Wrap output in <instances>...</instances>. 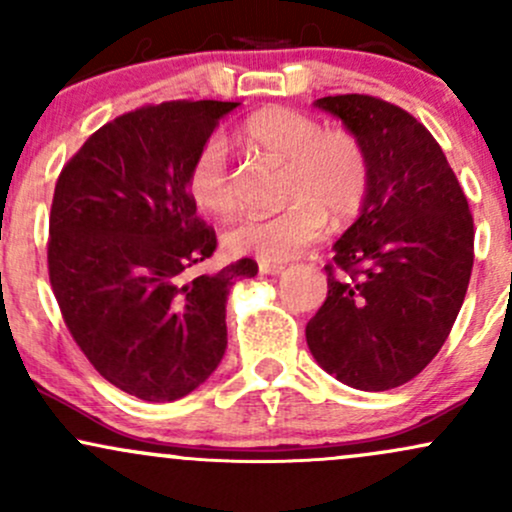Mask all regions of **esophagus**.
<instances>
[{"label":"esophagus","mask_w":512,"mask_h":512,"mask_svg":"<svg viewBox=\"0 0 512 512\" xmlns=\"http://www.w3.org/2000/svg\"><path fill=\"white\" fill-rule=\"evenodd\" d=\"M284 272V264L281 262H269V260H260V274L264 276H274Z\"/></svg>","instance_id":"esophagus-1"}]
</instances>
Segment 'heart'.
<instances>
[{
    "instance_id": "b5f03b06",
    "label": "heart",
    "mask_w": 512,
    "mask_h": 512,
    "mask_svg": "<svg viewBox=\"0 0 512 512\" xmlns=\"http://www.w3.org/2000/svg\"><path fill=\"white\" fill-rule=\"evenodd\" d=\"M240 144L284 163V199L274 216H248L223 233L231 255L269 262L296 257L334 223L351 221L368 195L370 166L361 139L349 129H322L315 117L284 105H269L245 117ZM187 195L204 214L223 219L236 207L226 144L209 137L199 144L185 175Z\"/></svg>"
}]
</instances>
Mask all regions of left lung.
<instances>
[{"mask_svg": "<svg viewBox=\"0 0 512 512\" xmlns=\"http://www.w3.org/2000/svg\"><path fill=\"white\" fill-rule=\"evenodd\" d=\"M366 149L361 214L332 245L327 298L305 327L310 354L339 383L383 392L419 375L460 313L474 264L467 197L431 132L361 93L317 98Z\"/></svg>", "mask_w": 512, "mask_h": 512, "instance_id": "left-lung-1", "label": "left lung"}]
</instances>
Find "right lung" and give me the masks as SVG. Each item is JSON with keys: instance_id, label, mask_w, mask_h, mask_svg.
<instances>
[{"instance_id": "1", "label": "right lung", "mask_w": 512, "mask_h": 512, "mask_svg": "<svg viewBox=\"0 0 512 512\" xmlns=\"http://www.w3.org/2000/svg\"><path fill=\"white\" fill-rule=\"evenodd\" d=\"M240 103L170 101L115 117L62 168L50 211V284L74 342L108 383L144 402L190 395L226 351L238 260L185 279L214 255L187 166Z\"/></svg>"}]
</instances>
